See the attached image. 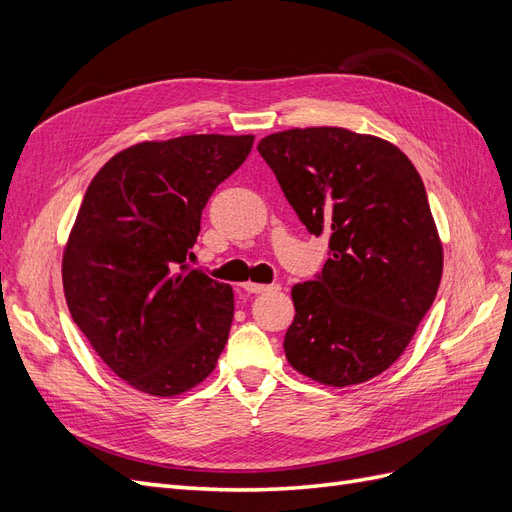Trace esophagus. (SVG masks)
Masks as SVG:
<instances>
[{"label": "esophagus", "instance_id": "1", "mask_svg": "<svg viewBox=\"0 0 512 512\" xmlns=\"http://www.w3.org/2000/svg\"><path fill=\"white\" fill-rule=\"evenodd\" d=\"M243 290H245L247 294L275 292V290H280V284H271V286H267V284H254V282H247V284H243Z\"/></svg>", "mask_w": 512, "mask_h": 512}]
</instances>
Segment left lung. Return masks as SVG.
Returning <instances> with one entry per match:
<instances>
[{
    "label": "left lung",
    "mask_w": 512,
    "mask_h": 512,
    "mask_svg": "<svg viewBox=\"0 0 512 512\" xmlns=\"http://www.w3.org/2000/svg\"><path fill=\"white\" fill-rule=\"evenodd\" d=\"M258 153L329 260L292 286L288 363L329 386L389 369L436 299L442 243L421 175L395 145L344 128L265 136Z\"/></svg>",
    "instance_id": "obj_1"
}]
</instances>
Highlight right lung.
<instances>
[{
  "instance_id": "right-lung-1",
  "label": "right lung",
  "mask_w": 512,
  "mask_h": 512,
  "mask_svg": "<svg viewBox=\"0 0 512 512\" xmlns=\"http://www.w3.org/2000/svg\"><path fill=\"white\" fill-rule=\"evenodd\" d=\"M252 145V134L141 143L89 183L61 265L66 303L100 359L138 391L179 395L220 359L232 288L188 256L207 200Z\"/></svg>"
}]
</instances>
